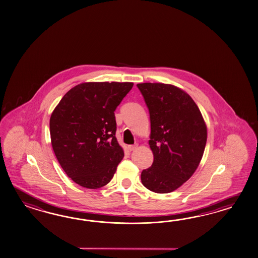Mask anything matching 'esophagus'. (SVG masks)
<instances>
[{"instance_id":"obj_1","label":"esophagus","mask_w":258,"mask_h":258,"mask_svg":"<svg viewBox=\"0 0 258 258\" xmlns=\"http://www.w3.org/2000/svg\"><path fill=\"white\" fill-rule=\"evenodd\" d=\"M138 144L129 145V146H128V150H130V151H133V150H135L138 148Z\"/></svg>"}]
</instances>
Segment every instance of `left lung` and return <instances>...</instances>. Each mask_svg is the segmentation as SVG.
<instances>
[{"label":"left lung","mask_w":258,"mask_h":258,"mask_svg":"<svg viewBox=\"0 0 258 258\" xmlns=\"http://www.w3.org/2000/svg\"><path fill=\"white\" fill-rule=\"evenodd\" d=\"M150 116L154 161L141 182L155 193L177 189L197 170L207 141V127L191 96L173 84H138Z\"/></svg>","instance_id":"8db88e82"}]
</instances>
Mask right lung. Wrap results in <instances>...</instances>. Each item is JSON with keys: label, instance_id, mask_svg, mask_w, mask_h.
I'll return each mask as SVG.
<instances>
[{"label": "right lung", "instance_id": "add662e5", "mask_svg": "<svg viewBox=\"0 0 258 258\" xmlns=\"http://www.w3.org/2000/svg\"><path fill=\"white\" fill-rule=\"evenodd\" d=\"M133 83L89 82L74 86L50 117L54 155L76 184L99 188L113 177L124 152L116 133L114 111Z\"/></svg>", "mask_w": 258, "mask_h": 258}]
</instances>
